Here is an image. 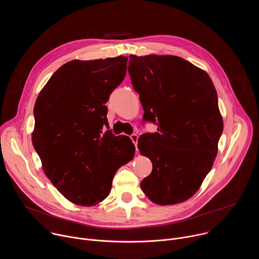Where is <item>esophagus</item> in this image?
Masks as SVG:
<instances>
[{"instance_id":"1","label":"esophagus","mask_w":259,"mask_h":259,"mask_svg":"<svg viewBox=\"0 0 259 259\" xmlns=\"http://www.w3.org/2000/svg\"><path fill=\"white\" fill-rule=\"evenodd\" d=\"M130 138H131L132 142L134 143V145H135V149H136V151H137V142H138V135H137V134H132V135H130Z\"/></svg>"}]
</instances>
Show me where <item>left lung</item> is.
Instances as JSON below:
<instances>
[{
	"instance_id": "obj_1",
	"label": "left lung",
	"mask_w": 259,
	"mask_h": 259,
	"mask_svg": "<svg viewBox=\"0 0 259 259\" xmlns=\"http://www.w3.org/2000/svg\"><path fill=\"white\" fill-rule=\"evenodd\" d=\"M128 71L142 120L158 126L138 138L153 163L141 190L159 205L187 201L210 172L224 130L215 87L206 71L173 55H130Z\"/></svg>"
}]
</instances>
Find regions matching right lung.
<instances>
[{
  "label": "right lung",
  "instance_id": "right-lung-1",
  "mask_svg": "<svg viewBox=\"0 0 259 259\" xmlns=\"http://www.w3.org/2000/svg\"><path fill=\"white\" fill-rule=\"evenodd\" d=\"M128 58L71 60L41 90L33 107L32 145L43 170L71 203L94 206L112 190L117 170L135 146L108 129L107 102L126 76Z\"/></svg>",
  "mask_w": 259,
  "mask_h": 259
}]
</instances>
